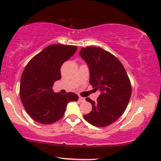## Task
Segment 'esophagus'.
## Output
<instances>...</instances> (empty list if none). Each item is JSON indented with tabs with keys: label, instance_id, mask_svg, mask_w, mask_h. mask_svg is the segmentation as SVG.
Listing matches in <instances>:
<instances>
[{
	"label": "esophagus",
	"instance_id": "obj_1",
	"mask_svg": "<svg viewBox=\"0 0 161 161\" xmlns=\"http://www.w3.org/2000/svg\"><path fill=\"white\" fill-rule=\"evenodd\" d=\"M79 100H80L81 103H82V102L85 101V98L82 97H79Z\"/></svg>",
	"mask_w": 161,
	"mask_h": 161
}]
</instances>
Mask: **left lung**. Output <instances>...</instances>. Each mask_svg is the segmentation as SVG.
Wrapping results in <instances>:
<instances>
[{"label":"left lung","mask_w":161,"mask_h":161,"mask_svg":"<svg viewBox=\"0 0 161 161\" xmlns=\"http://www.w3.org/2000/svg\"><path fill=\"white\" fill-rule=\"evenodd\" d=\"M80 55L90 68V85L101 92L97 102L86 98L92 110L84 118L95 127L108 126L125 111L131 97L130 81L118 58L103 48H81Z\"/></svg>","instance_id":"obj_1"}]
</instances>
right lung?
Instances as JSON below:
<instances>
[{
  "mask_svg": "<svg viewBox=\"0 0 161 161\" xmlns=\"http://www.w3.org/2000/svg\"><path fill=\"white\" fill-rule=\"evenodd\" d=\"M76 46L52 44L27 64L20 84V97L26 113L41 124L50 125L62 118L68 103L77 101L73 92L56 93L52 86L59 80L61 67L75 54Z\"/></svg>",
  "mask_w": 161,
  "mask_h": 161,
  "instance_id": "obj_1",
  "label": "right lung"
}]
</instances>
